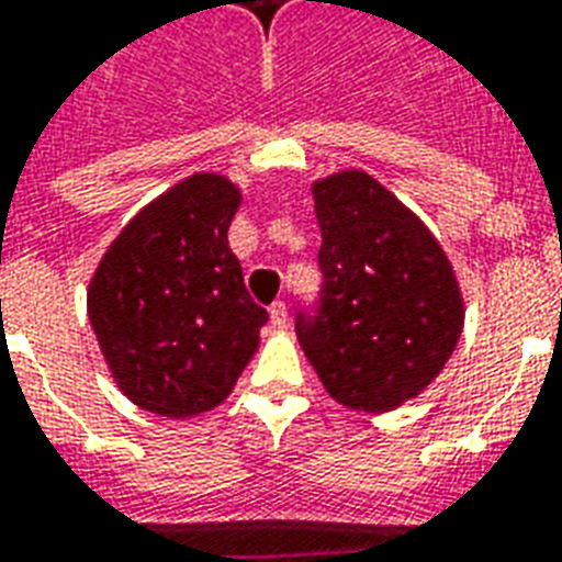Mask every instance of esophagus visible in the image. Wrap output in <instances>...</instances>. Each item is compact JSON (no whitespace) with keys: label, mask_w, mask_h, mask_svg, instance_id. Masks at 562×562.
Returning <instances> with one entry per match:
<instances>
[{"label":"esophagus","mask_w":562,"mask_h":562,"mask_svg":"<svg viewBox=\"0 0 562 562\" xmlns=\"http://www.w3.org/2000/svg\"><path fill=\"white\" fill-rule=\"evenodd\" d=\"M268 312H271V327L273 329H282L285 324H289V306H285L282 300H277V303H273Z\"/></svg>","instance_id":"obj_1"}]
</instances>
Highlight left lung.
<instances>
[{
	"mask_svg": "<svg viewBox=\"0 0 562 562\" xmlns=\"http://www.w3.org/2000/svg\"><path fill=\"white\" fill-rule=\"evenodd\" d=\"M324 273L297 338L333 401L392 413L434 383L462 336L465 303L442 244L366 170L312 186Z\"/></svg>",
	"mask_w": 562,
	"mask_h": 562,
	"instance_id": "obj_1",
	"label": "left lung"
}]
</instances>
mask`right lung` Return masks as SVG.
<instances>
[{
  "label": "right lung",
  "instance_id": "1",
  "mask_svg": "<svg viewBox=\"0 0 562 562\" xmlns=\"http://www.w3.org/2000/svg\"><path fill=\"white\" fill-rule=\"evenodd\" d=\"M241 188L194 173L144 205L88 285V318L123 395L191 418L224 404L259 348L268 312L244 285L226 233Z\"/></svg>",
  "mask_w": 562,
  "mask_h": 562
}]
</instances>
